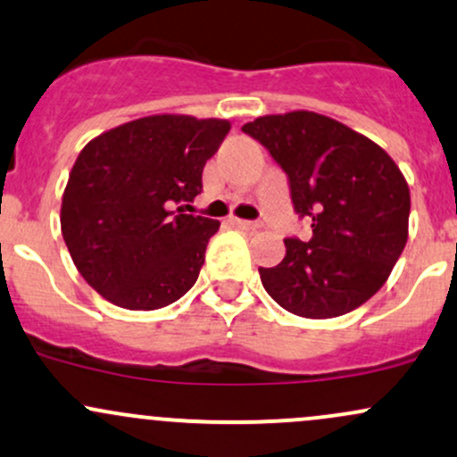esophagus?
I'll use <instances>...</instances> for the list:
<instances>
[{
  "label": "esophagus",
  "mask_w": 457,
  "mask_h": 457,
  "mask_svg": "<svg viewBox=\"0 0 457 457\" xmlns=\"http://www.w3.org/2000/svg\"><path fill=\"white\" fill-rule=\"evenodd\" d=\"M232 220L234 225H237V228H240V229H258V228H262V225L258 223V220H247V219H229Z\"/></svg>",
  "instance_id": "1"
}]
</instances>
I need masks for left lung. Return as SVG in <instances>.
Returning <instances> with one entry per match:
<instances>
[{"label":"left lung","mask_w":457,"mask_h":457,"mask_svg":"<svg viewBox=\"0 0 457 457\" xmlns=\"http://www.w3.org/2000/svg\"><path fill=\"white\" fill-rule=\"evenodd\" d=\"M288 178L308 243L284 238L278 267H260L264 290L284 310L332 319L369 302L408 240L410 188L379 145L323 114H269L243 125Z\"/></svg>","instance_id":"left-lung-1"}]
</instances>
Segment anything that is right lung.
I'll list each match as a JSON object with an SVG mask.
<instances>
[{"label": "right lung", "instance_id": "right-lung-1", "mask_svg": "<svg viewBox=\"0 0 457 457\" xmlns=\"http://www.w3.org/2000/svg\"><path fill=\"white\" fill-rule=\"evenodd\" d=\"M229 123L155 114L93 138L75 160L60 228L79 275L110 303L158 310L197 282L219 220L184 212Z\"/></svg>", "mask_w": 457, "mask_h": 457}]
</instances>
